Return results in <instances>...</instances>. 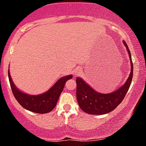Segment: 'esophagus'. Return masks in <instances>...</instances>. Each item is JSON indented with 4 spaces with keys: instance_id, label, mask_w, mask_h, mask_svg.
<instances>
[{
    "instance_id": "34e87169",
    "label": "esophagus",
    "mask_w": 146,
    "mask_h": 146,
    "mask_svg": "<svg viewBox=\"0 0 146 146\" xmlns=\"http://www.w3.org/2000/svg\"><path fill=\"white\" fill-rule=\"evenodd\" d=\"M80 71H81L80 69H79V68H76V69H75V71H74V75H79L80 74Z\"/></svg>"
}]
</instances>
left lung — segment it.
Masks as SVG:
<instances>
[{
  "label": "left lung",
  "mask_w": 146,
  "mask_h": 146,
  "mask_svg": "<svg viewBox=\"0 0 146 146\" xmlns=\"http://www.w3.org/2000/svg\"><path fill=\"white\" fill-rule=\"evenodd\" d=\"M131 61V73L126 82L122 86L108 94L96 92L83 79L77 78L76 97L81 110L92 115H102L108 113L118 106L129 90L133 75V65L131 52L125 41H123Z\"/></svg>",
  "instance_id": "8db88e82"
}]
</instances>
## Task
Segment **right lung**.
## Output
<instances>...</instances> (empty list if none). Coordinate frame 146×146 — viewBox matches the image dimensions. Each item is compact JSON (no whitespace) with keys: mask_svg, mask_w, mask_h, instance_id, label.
<instances>
[{"mask_svg":"<svg viewBox=\"0 0 146 146\" xmlns=\"http://www.w3.org/2000/svg\"><path fill=\"white\" fill-rule=\"evenodd\" d=\"M8 76L12 92L17 102L26 110L37 113H48L55 108L66 82L73 78L72 75L62 77L47 92L37 95H31L22 92L15 86L12 81L9 69L8 70Z\"/></svg>","mask_w":146,"mask_h":146,"instance_id":"1","label":"right lung"}]
</instances>
